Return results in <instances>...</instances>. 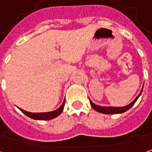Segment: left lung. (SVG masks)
Segmentation results:
<instances>
[{"label":"left lung","mask_w":152,"mask_h":152,"mask_svg":"<svg viewBox=\"0 0 152 152\" xmlns=\"http://www.w3.org/2000/svg\"><path fill=\"white\" fill-rule=\"evenodd\" d=\"M142 89H143V87H142V90L140 92V94H138V96L137 98L134 99L132 102L129 103L128 105L124 107H103V106H99V105H97L95 104L92 101H90V104H91V107L94 108V110H96L98 113H101L104 114H119L122 113H125L127 110H129L135 104V102H137V100L138 99V98L140 97V95L142 94Z\"/></svg>","instance_id":"left-lung-1"}]
</instances>
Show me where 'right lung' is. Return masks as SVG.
<instances>
[{
    "label": "right lung",
    "mask_w": 152,
    "mask_h": 152,
    "mask_svg": "<svg viewBox=\"0 0 152 152\" xmlns=\"http://www.w3.org/2000/svg\"><path fill=\"white\" fill-rule=\"evenodd\" d=\"M64 102H65V100H64L61 106L59 107L58 109L51 111V112H47V113H30V112L25 111L21 108H19V109L23 113L26 114L27 117L34 119V120H51V119L57 118L61 114L64 110Z\"/></svg>",
    "instance_id": "add662e5"
}]
</instances>
